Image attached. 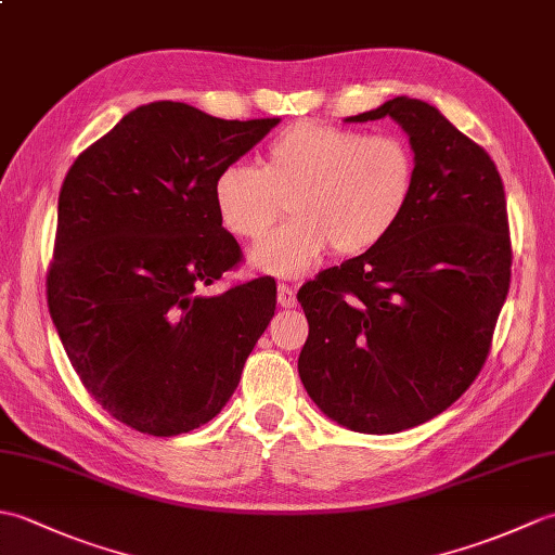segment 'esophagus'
I'll use <instances>...</instances> for the list:
<instances>
[{
	"label": "esophagus",
	"mask_w": 555,
	"mask_h": 555,
	"mask_svg": "<svg viewBox=\"0 0 555 555\" xmlns=\"http://www.w3.org/2000/svg\"><path fill=\"white\" fill-rule=\"evenodd\" d=\"M279 305L281 308H296L298 298H296V288L288 286V284H279Z\"/></svg>",
	"instance_id": "esophagus-1"
}]
</instances>
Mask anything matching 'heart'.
Segmentation results:
<instances>
[{
	"mask_svg": "<svg viewBox=\"0 0 555 555\" xmlns=\"http://www.w3.org/2000/svg\"><path fill=\"white\" fill-rule=\"evenodd\" d=\"M415 185V152L400 135L302 121L271 140L259 169L223 167L211 197L221 227L243 241H262L288 205L296 219L259 243L250 262L298 279L332 247L362 255L382 245L403 221Z\"/></svg>",
	"mask_w": 555,
	"mask_h": 555,
	"instance_id": "obj_1",
	"label": "heart"
}]
</instances>
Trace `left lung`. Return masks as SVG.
Returning a JSON list of instances; mask_svg holds the SVG:
<instances>
[{
  "instance_id": "obj_1",
  "label": "left lung",
  "mask_w": 555,
  "mask_h": 555,
  "mask_svg": "<svg viewBox=\"0 0 555 555\" xmlns=\"http://www.w3.org/2000/svg\"><path fill=\"white\" fill-rule=\"evenodd\" d=\"M391 116L410 135L417 185L374 250L298 291L310 334L305 391L360 434H396L439 415L477 379L511 288L505 191L489 152L431 107L393 98L346 121Z\"/></svg>"
}]
</instances>
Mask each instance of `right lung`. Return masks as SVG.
Here are the masks:
<instances>
[{"mask_svg":"<svg viewBox=\"0 0 555 555\" xmlns=\"http://www.w3.org/2000/svg\"><path fill=\"white\" fill-rule=\"evenodd\" d=\"M276 124L150 102L70 164L47 305L82 386L126 427H203L229 403L274 317L271 276L209 298L199 288L243 259L217 217V173Z\"/></svg>","mask_w":555,"mask_h":555,"instance_id":"right-lung-1","label":"right lung"}]
</instances>
